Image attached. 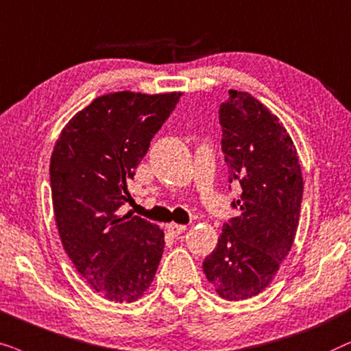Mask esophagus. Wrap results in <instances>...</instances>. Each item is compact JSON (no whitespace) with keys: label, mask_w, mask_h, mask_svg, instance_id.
Here are the masks:
<instances>
[{"label":"esophagus","mask_w":351,"mask_h":351,"mask_svg":"<svg viewBox=\"0 0 351 351\" xmlns=\"http://www.w3.org/2000/svg\"><path fill=\"white\" fill-rule=\"evenodd\" d=\"M165 230L170 232L171 236H180L181 232H184L186 231V226L184 224H176V223H168L167 226H165Z\"/></svg>","instance_id":"esophagus-1"}]
</instances>
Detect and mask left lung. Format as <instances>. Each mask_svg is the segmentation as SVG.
I'll return each mask as SVG.
<instances>
[{"instance_id": "8db88e82", "label": "left lung", "mask_w": 351, "mask_h": 351, "mask_svg": "<svg viewBox=\"0 0 351 351\" xmlns=\"http://www.w3.org/2000/svg\"><path fill=\"white\" fill-rule=\"evenodd\" d=\"M219 123L230 183L242 188L241 199L232 202L241 213L224 224L202 268L219 297L239 302L263 292L291 252L303 176L282 121L249 93L230 90Z\"/></svg>"}]
</instances>
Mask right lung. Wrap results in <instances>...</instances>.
I'll return each mask as SVG.
<instances>
[{
  "label": "right lung",
  "mask_w": 351,
  "mask_h": 351,
  "mask_svg": "<svg viewBox=\"0 0 351 351\" xmlns=\"http://www.w3.org/2000/svg\"><path fill=\"white\" fill-rule=\"evenodd\" d=\"M181 93L119 91L96 97L62 128L51 156L54 219L80 276L110 302L132 303L156 276L165 236L120 215L128 183Z\"/></svg>",
  "instance_id": "1"
}]
</instances>
